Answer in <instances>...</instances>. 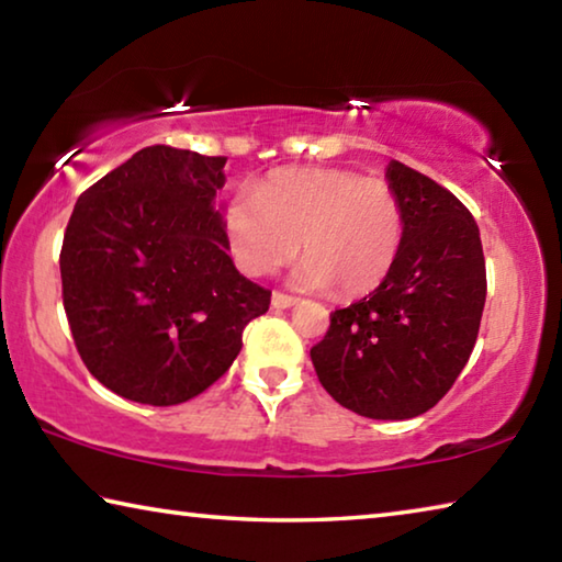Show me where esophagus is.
<instances>
[{
  "mask_svg": "<svg viewBox=\"0 0 562 562\" xmlns=\"http://www.w3.org/2000/svg\"><path fill=\"white\" fill-rule=\"evenodd\" d=\"M292 304H297V297H292V294H284V292H272V307L274 310H288Z\"/></svg>",
  "mask_w": 562,
  "mask_h": 562,
  "instance_id": "1",
  "label": "esophagus"
}]
</instances>
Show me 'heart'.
<instances>
[{
    "mask_svg": "<svg viewBox=\"0 0 562 562\" xmlns=\"http://www.w3.org/2000/svg\"><path fill=\"white\" fill-rule=\"evenodd\" d=\"M225 235L237 265L270 274L297 255V280L345 297L376 290L404 243V207L384 180L337 168H282L235 195Z\"/></svg>",
    "mask_w": 562,
    "mask_h": 562,
    "instance_id": "heart-1",
    "label": "heart"
}]
</instances>
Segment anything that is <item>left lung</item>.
Masks as SVG:
<instances>
[{
  "instance_id": "8db88e82",
  "label": "left lung",
  "mask_w": 562,
  "mask_h": 562,
  "mask_svg": "<svg viewBox=\"0 0 562 562\" xmlns=\"http://www.w3.org/2000/svg\"><path fill=\"white\" fill-rule=\"evenodd\" d=\"M389 188L404 207L392 272L367 297L335 310L310 349L329 396L369 418H414L453 386L479 337L486 260L479 225L451 190L398 160Z\"/></svg>"
}]
</instances>
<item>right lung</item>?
I'll return each instance as SVG.
<instances>
[{"instance_id": "obj_1", "label": "right lung", "mask_w": 562, "mask_h": 562, "mask_svg": "<svg viewBox=\"0 0 562 562\" xmlns=\"http://www.w3.org/2000/svg\"><path fill=\"white\" fill-rule=\"evenodd\" d=\"M225 156L148 146L83 190L59 255L74 345L123 398L173 406L217 382L270 290L235 270Z\"/></svg>"}]
</instances>
